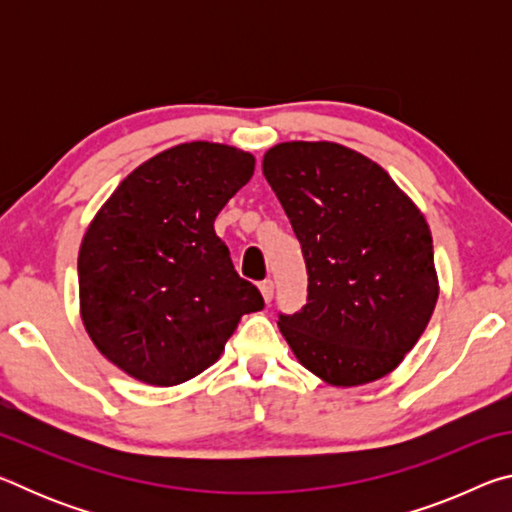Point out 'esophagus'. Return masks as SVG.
<instances>
[{"mask_svg":"<svg viewBox=\"0 0 512 512\" xmlns=\"http://www.w3.org/2000/svg\"><path fill=\"white\" fill-rule=\"evenodd\" d=\"M259 291H262V298H264L266 302H271V298H273V291H275V284H273V280H264V282H259Z\"/></svg>","mask_w":512,"mask_h":512,"instance_id":"1","label":"esophagus"}]
</instances>
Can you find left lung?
Masks as SVG:
<instances>
[{"label":"left lung","mask_w":512,"mask_h":512,"mask_svg":"<svg viewBox=\"0 0 512 512\" xmlns=\"http://www.w3.org/2000/svg\"><path fill=\"white\" fill-rule=\"evenodd\" d=\"M262 169L309 273L307 305L277 320L289 348L325 384L386 377L438 302L427 219L377 162L343 144H275Z\"/></svg>","instance_id":"8db88e82"}]
</instances>
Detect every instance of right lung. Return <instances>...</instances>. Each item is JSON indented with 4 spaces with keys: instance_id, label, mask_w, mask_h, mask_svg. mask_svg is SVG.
Instances as JSON below:
<instances>
[{
    "instance_id": "right-lung-1",
    "label": "right lung",
    "mask_w": 512,
    "mask_h": 512,
    "mask_svg": "<svg viewBox=\"0 0 512 512\" xmlns=\"http://www.w3.org/2000/svg\"><path fill=\"white\" fill-rule=\"evenodd\" d=\"M255 171V155L185 142L121 180L79 250L83 327L112 366L176 386L221 357L239 320L264 307L241 280L214 219Z\"/></svg>"
}]
</instances>
